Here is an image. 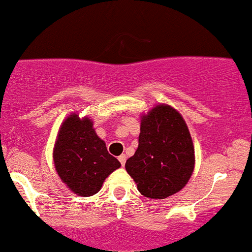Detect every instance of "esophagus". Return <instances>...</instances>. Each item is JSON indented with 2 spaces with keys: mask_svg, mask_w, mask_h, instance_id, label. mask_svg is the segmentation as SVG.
Segmentation results:
<instances>
[{
  "mask_svg": "<svg viewBox=\"0 0 252 252\" xmlns=\"http://www.w3.org/2000/svg\"><path fill=\"white\" fill-rule=\"evenodd\" d=\"M119 161H120V164L121 165H125V162H126V155L125 154H121L120 157H119Z\"/></svg>",
  "mask_w": 252,
  "mask_h": 252,
  "instance_id": "1",
  "label": "esophagus"
}]
</instances>
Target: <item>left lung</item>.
Instances as JSON below:
<instances>
[{"label": "left lung", "mask_w": 252, "mask_h": 252, "mask_svg": "<svg viewBox=\"0 0 252 252\" xmlns=\"http://www.w3.org/2000/svg\"><path fill=\"white\" fill-rule=\"evenodd\" d=\"M126 171L147 198L165 199L186 186L194 170V147L182 115L158 105L142 116L138 148Z\"/></svg>", "instance_id": "left-lung-1"}]
</instances>
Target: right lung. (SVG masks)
I'll list each match as a JSON object with an SVG mask.
<instances>
[{
    "label": "right lung",
    "instance_id": "1",
    "mask_svg": "<svg viewBox=\"0 0 252 252\" xmlns=\"http://www.w3.org/2000/svg\"><path fill=\"white\" fill-rule=\"evenodd\" d=\"M92 121L72 114L63 123L54 145L57 173L80 196L98 193L105 178L121 166L95 134Z\"/></svg>",
    "mask_w": 252,
    "mask_h": 252
}]
</instances>
